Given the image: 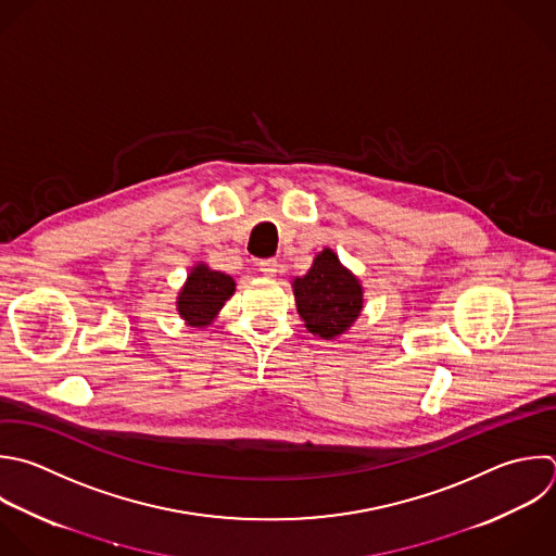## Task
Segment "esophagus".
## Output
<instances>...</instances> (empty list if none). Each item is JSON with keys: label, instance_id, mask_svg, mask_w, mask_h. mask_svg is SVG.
Here are the masks:
<instances>
[{"label": "esophagus", "instance_id": "34e87169", "mask_svg": "<svg viewBox=\"0 0 556 556\" xmlns=\"http://www.w3.org/2000/svg\"><path fill=\"white\" fill-rule=\"evenodd\" d=\"M258 271H261L263 276H276V271H278V261H276V258H265V261H261V263H258Z\"/></svg>", "mask_w": 556, "mask_h": 556}]
</instances>
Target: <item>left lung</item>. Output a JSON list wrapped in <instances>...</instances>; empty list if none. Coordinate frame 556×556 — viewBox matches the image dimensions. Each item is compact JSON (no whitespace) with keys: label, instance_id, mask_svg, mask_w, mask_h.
Returning <instances> with one entry per match:
<instances>
[{"label":"left lung","instance_id":"left-lung-1","mask_svg":"<svg viewBox=\"0 0 556 556\" xmlns=\"http://www.w3.org/2000/svg\"><path fill=\"white\" fill-rule=\"evenodd\" d=\"M293 293L304 326L321 339L343 334L363 308L358 280L339 263L332 250L319 252L308 274L295 278Z\"/></svg>","mask_w":556,"mask_h":556}]
</instances>
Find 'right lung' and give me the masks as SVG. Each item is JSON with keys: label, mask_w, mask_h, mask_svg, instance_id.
Returning <instances> with one entry per match:
<instances>
[{"label": "right lung", "mask_w": 556, "mask_h": 556, "mask_svg": "<svg viewBox=\"0 0 556 556\" xmlns=\"http://www.w3.org/2000/svg\"><path fill=\"white\" fill-rule=\"evenodd\" d=\"M232 293L235 280L230 276L198 265L178 295V313L189 326H208Z\"/></svg>", "instance_id": "add662e5"}]
</instances>
